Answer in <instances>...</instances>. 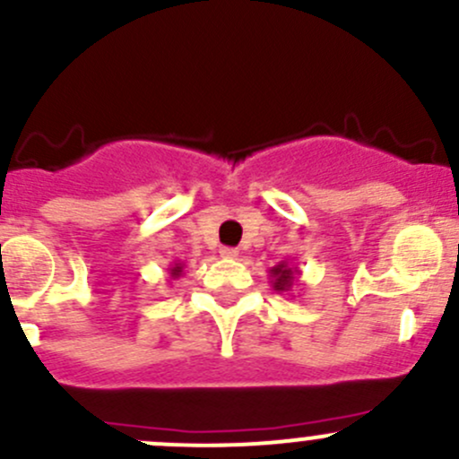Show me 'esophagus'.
<instances>
[{
  "mask_svg": "<svg viewBox=\"0 0 459 459\" xmlns=\"http://www.w3.org/2000/svg\"><path fill=\"white\" fill-rule=\"evenodd\" d=\"M220 255H221V257H229V259H235V257L239 255V251H238V248L221 247V248H220Z\"/></svg>",
  "mask_w": 459,
  "mask_h": 459,
  "instance_id": "obj_1",
  "label": "esophagus"
}]
</instances>
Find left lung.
Masks as SVG:
<instances>
[{"label":"left lung","mask_w":459,"mask_h":459,"mask_svg":"<svg viewBox=\"0 0 459 459\" xmlns=\"http://www.w3.org/2000/svg\"><path fill=\"white\" fill-rule=\"evenodd\" d=\"M268 273H271L268 277H271L273 289H275L277 293H286V295H289L290 290L299 284V275H302V271H299L295 264L286 262V259L284 262L277 264V266H273Z\"/></svg>","instance_id":"8db88e82"}]
</instances>
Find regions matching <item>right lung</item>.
<instances>
[{
  "instance_id": "obj_1",
  "label": "right lung",
  "mask_w": 459,
  "mask_h": 459,
  "mask_svg": "<svg viewBox=\"0 0 459 459\" xmlns=\"http://www.w3.org/2000/svg\"><path fill=\"white\" fill-rule=\"evenodd\" d=\"M169 273H170V280H178V277L184 275V264L182 262H173V264H170Z\"/></svg>"
}]
</instances>
